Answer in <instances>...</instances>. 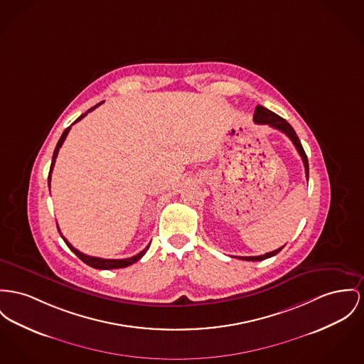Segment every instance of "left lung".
<instances>
[{
    "mask_svg": "<svg viewBox=\"0 0 364 364\" xmlns=\"http://www.w3.org/2000/svg\"><path fill=\"white\" fill-rule=\"evenodd\" d=\"M254 122H257V124H267L269 127L282 131L283 134H286V135L290 138L291 142L294 144L295 149L298 150V153H299V156H301V159H302V161H304L305 173H306V179H308V178H309L308 157H306V154H305L304 147L301 145L299 138L296 136V134H295V131H294V128L291 127L290 124L286 122L284 119H282L280 116H277L276 113L267 110V107H264V106H257V107H255ZM283 247H284V245H283ZM283 247H280V248H277V250H274V251H272V252H267V254H264V255H258V257H239V258L242 259V261H264V259H267V258H270V257L279 254V252L283 250Z\"/></svg>",
    "mask_w": 364,
    "mask_h": 364,
    "instance_id": "1",
    "label": "left lung"
}]
</instances>
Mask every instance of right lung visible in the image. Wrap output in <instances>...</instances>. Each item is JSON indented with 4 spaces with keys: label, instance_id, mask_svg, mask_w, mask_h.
<instances>
[{
    "label": "right lung",
    "instance_id": "1",
    "mask_svg": "<svg viewBox=\"0 0 364 364\" xmlns=\"http://www.w3.org/2000/svg\"><path fill=\"white\" fill-rule=\"evenodd\" d=\"M102 103V102H100ZM100 103H97L95 105L94 107H91L87 113H84V114H81L73 124H75L77 122H80L81 119H84L90 112H92L94 109H97V106L100 105ZM72 124V125H73ZM72 125L70 127H68L65 131H63V134H62V136H60V139L58 141V145L55 147V150H53V156H52V163H50V168H49V175H48V185L49 182H50V172L53 170V166H55V160H56V157H58V151H59V149H60V146L63 145V142H65V139H66V136H68V134H69V131H70V128H72ZM58 230H59V226H58ZM59 233H60V230H59ZM60 236H62V239L65 240V242L68 244V247L73 251L74 254L84 262V264H87L88 267H95V269H120V267H129V265H132V264H135V262H138L144 255L146 254V251L149 250V245L146 247L145 250H142L139 254H136V255H134V257H131V258H125V259H105V258H97V257H90V255H85V254H82V252H80L77 248H74L73 245L70 244V242H68L65 237H63V235L60 233Z\"/></svg>",
    "mask_w": 364,
    "mask_h": 364
}]
</instances>
